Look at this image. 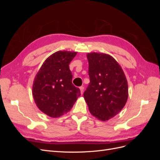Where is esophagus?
<instances>
[{
    "label": "esophagus",
    "instance_id": "1",
    "mask_svg": "<svg viewBox=\"0 0 160 160\" xmlns=\"http://www.w3.org/2000/svg\"><path fill=\"white\" fill-rule=\"evenodd\" d=\"M79 89H80V91H81V94H83V90H84V87L81 86V87H80Z\"/></svg>",
    "mask_w": 160,
    "mask_h": 160
}]
</instances>
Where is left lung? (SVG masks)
Wrapping results in <instances>:
<instances>
[{
  "instance_id": "obj_1",
  "label": "left lung",
  "mask_w": 160,
  "mask_h": 160,
  "mask_svg": "<svg viewBox=\"0 0 160 160\" xmlns=\"http://www.w3.org/2000/svg\"><path fill=\"white\" fill-rule=\"evenodd\" d=\"M90 83L83 97L91 115L105 122L118 114L127 102L128 85L124 72L113 57L87 54Z\"/></svg>"
}]
</instances>
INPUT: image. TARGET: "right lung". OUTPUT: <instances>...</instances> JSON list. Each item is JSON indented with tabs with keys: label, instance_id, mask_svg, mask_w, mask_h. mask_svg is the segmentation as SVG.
Here are the masks:
<instances>
[{
	"label": "right lung",
	"instance_id": "1",
	"mask_svg": "<svg viewBox=\"0 0 160 160\" xmlns=\"http://www.w3.org/2000/svg\"><path fill=\"white\" fill-rule=\"evenodd\" d=\"M77 53L54 52L43 62L33 81L34 101L37 108L51 118H59L69 112L81 95L80 89L72 83L69 67Z\"/></svg>",
	"mask_w": 160,
	"mask_h": 160
}]
</instances>
